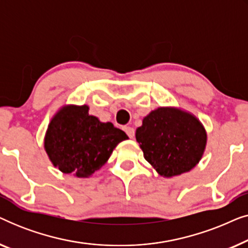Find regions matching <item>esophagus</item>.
I'll return each instance as SVG.
<instances>
[{
  "label": "esophagus",
  "mask_w": 248,
  "mask_h": 248,
  "mask_svg": "<svg viewBox=\"0 0 248 248\" xmlns=\"http://www.w3.org/2000/svg\"><path fill=\"white\" fill-rule=\"evenodd\" d=\"M124 131H125V133H126L131 139L134 138L135 131H134L133 127H131V126H124Z\"/></svg>",
  "instance_id": "34e87169"
}]
</instances>
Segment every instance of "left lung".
Here are the masks:
<instances>
[{
	"label": "left lung",
	"instance_id": "left-lung-1",
	"mask_svg": "<svg viewBox=\"0 0 248 248\" xmlns=\"http://www.w3.org/2000/svg\"><path fill=\"white\" fill-rule=\"evenodd\" d=\"M144 159L162 177L187 172L201 160L206 132L194 115L175 107L152 110L137 128Z\"/></svg>",
	"mask_w": 248,
	"mask_h": 248
}]
</instances>
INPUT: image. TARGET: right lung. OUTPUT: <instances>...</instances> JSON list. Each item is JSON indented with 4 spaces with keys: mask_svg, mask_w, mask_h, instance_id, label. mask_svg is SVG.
Here are the masks:
<instances>
[{
    "mask_svg": "<svg viewBox=\"0 0 248 248\" xmlns=\"http://www.w3.org/2000/svg\"><path fill=\"white\" fill-rule=\"evenodd\" d=\"M127 135L110 122L89 115L87 105L63 106L50 121L45 147L52 164L64 174L88 178L100 169Z\"/></svg>",
    "mask_w": 248,
    "mask_h": 248,
    "instance_id": "1",
    "label": "right lung"
}]
</instances>
